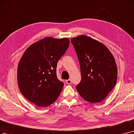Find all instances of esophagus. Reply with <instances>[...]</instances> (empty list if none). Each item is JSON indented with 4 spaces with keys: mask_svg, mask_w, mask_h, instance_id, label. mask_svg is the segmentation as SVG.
<instances>
[{
    "mask_svg": "<svg viewBox=\"0 0 134 134\" xmlns=\"http://www.w3.org/2000/svg\"><path fill=\"white\" fill-rule=\"evenodd\" d=\"M66 82L68 84H71L72 83V81H71V79H68V80H66Z\"/></svg>",
    "mask_w": 134,
    "mask_h": 134,
    "instance_id": "1",
    "label": "esophagus"
}]
</instances>
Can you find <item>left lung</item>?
<instances>
[{
    "label": "left lung",
    "instance_id": "8db88e82",
    "mask_svg": "<svg viewBox=\"0 0 134 134\" xmlns=\"http://www.w3.org/2000/svg\"><path fill=\"white\" fill-rule=\"evenodd\" d=\"M71 43L80 66L81 81L76 89L85 101L100 102L117 83L114 58L105 45L86 35L71 38Z\"/></svg>",
    "mask_w": 134,
    "mask_h": 134
}]
</instances>
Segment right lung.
<instances>
[{
  "mask_svg": "<svg viewBox=\"0 0 134 134\" xmlns=\"http://www.w3.org/2000/svg\"><path fill=\"white\" fill-rule=\"evenodd\" d=\"M69 45L67 38L46 37L23 54L17 67V83L22 94L36 106L48 107L59 97L63 83L57 78V64Z\"/></svg>",
  "mask_w": 134,
  "mask_h": 134,
  "instance_id": "1",
  "label": "right lung"
}]
</instances>
